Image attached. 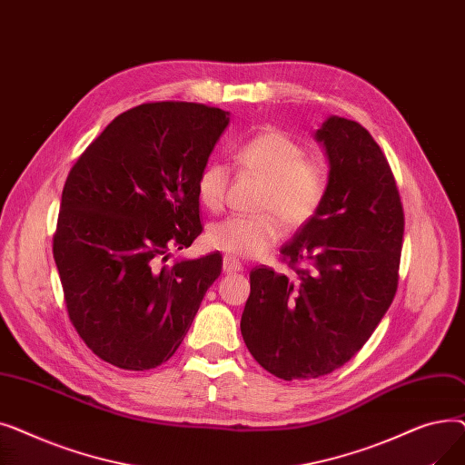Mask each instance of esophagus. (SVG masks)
I'll return each mask as SVG.
<instances>
[{
    "label": "esophagus",
    "instance_id": "esophagus-1",
    "mask_svg": "<svg viewBox=\"0 0 465 465\" xmlns=\"http://www.w3.org/2000/svg\"><path fill=\"white\" fill-rule=\"evenodd\" d=\"M223 270H224V273H239L242 270V265H241V262L233 260L232 256H224Z\"/></svg>",
    "mask_w": 465,
    "mask_h": 465
}]
</instances>
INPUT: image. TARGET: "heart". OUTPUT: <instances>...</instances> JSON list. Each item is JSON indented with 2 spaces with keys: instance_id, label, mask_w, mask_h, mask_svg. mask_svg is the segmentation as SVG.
<instances>
[{
  "instance_id": "obj_1",
  "label": "heart",
  "mask_w": 465,
  "mask_h": 465,
  "mask_svg": "<svg viewBox=\"0 0 465 465\" xmlns=\"http://www.w3.org/2000/svg\"><path fill=\"white\" fill-rule=\"evenodd\" d=\"M235 160L241 167L265 179L258 209L273 212L288 230H296L319 211L326 193V171L321 162L305 158L303 146L281 130H263L242 141ZM230 171L209 162L195 181L200 203L209 211L224 205ZM281 237L279 220L269 213L233 214L211 224L207 247L230 256L254 258L270 251Z\"/></svg>"
}]
</instances>
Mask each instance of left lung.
<instances>
[{
  "label": "left lung",
  "mask_w": 465,
  "mask_h": 465,
  "mask_svg": "<svg viewBox=\"0 0 465 465\" xmlns=\"http://www.w3.org/2000/svg\"><path fill=\"white\" fill-rule=\"evenodd\" d=\"M328 160L324 200L281 249L286 277L251 272L241 335L265 371L302 381L331 373L371 337L398 288L403 207L370 132L328 116L314 132Z\"/></svg>",
  "instance_id": "1"
}]
</instances>
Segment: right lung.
<instances>
[{
  "label": "right lung",
  "mask_w": 465,
  "mask_h": 465,
  "mask_svg": "<svg viewBox=\"0 0 465 465\" xmlns=\"http://www.w3.org/2000/svg\"><path fill=\"white\" fill-rule=\"evenodd\" d=\"M228 124L216 107L143 104L69 171L53 247L67 312L88 349L120 370L173 356L223 272L218 252L165 262L203 230L195 181Z\"/></svg>",
  "instance_id": "right-lung-1"
}]
</instances>
